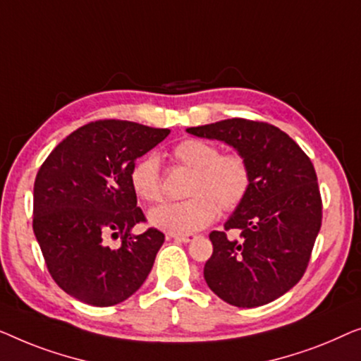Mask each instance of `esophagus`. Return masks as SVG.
Segmentation results:
<instances>
[{
    "instance_id": "esophagus-1",
    "label": "esophagus",
    "mask_w": 361,
    "mask_h": 361,
    "mask_svg": "<svg viewBox=\"0 0 361 361\" xmlns=\"http://www.w3.org/2000/svg\"><path fill=\"white\" fill-rule=\"evenodd\" d=\"M171 238H175V240L183 242V243H188V242L195 240L196 235H192V233H186V235H171Z\"/></svg>"
}]
</instances>
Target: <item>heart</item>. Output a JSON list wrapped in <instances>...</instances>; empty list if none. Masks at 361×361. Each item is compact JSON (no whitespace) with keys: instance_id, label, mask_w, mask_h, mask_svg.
<instances>
[{"instance_id":"obj_1","label":"heart","mask_w":361,"mask_h":361,"mask_svg":"<svg viewBox=\"0 0 361 361\" xmlns=\"http://www.w3.org/2000/svg\"><path fill=\"white\" fill-rule=\"evenodd\" d=\"M173 159L192 171L186 201L165 202L149 212L155 229L171 235L204 229L216 221L219 209L233 211L245 200L252 185L250 165L240 154H221L217 145L201 139H186L175 145ZM130 186L145 202L161 197L160 164L155 155L142 157L132 166Z\"/></svg>"}]
</instances>
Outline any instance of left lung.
Segmentation results:
<instances>
[{
  "label": "left lung",
  "mask_w": 361,
  "mask_h": 361,
  "mask_svg": "<svg viewBox=\"0 0 361 361\" xmlns=\"http://www.w3.org/2000/svg\"><path fill=\"white\" fill-rule=\"evenodd\" d=\"M186 132L224 142L243 155L252 173L248 195L224 224L240 237L209 233L207 286L237 307L275 301L302 278L321 231L322 201L311 160L291 137L267 123L235 118Z\"/></svg>",
  "instance_id": "left-lung-1"
}]
</instances>
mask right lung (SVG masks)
<instances>
[{
  "instance_id": "right-lung-1",
  "label": "right lung",
  "mask_w": 361,
  "mask_h": 361,
  "mask_svg": "<svg viewBox=\"0 0 361 361\" xmlns=\"http://www.w3.org/2000/svg\"><path fill=\"white\" fill-rule=\"evenodd\" d=\"M169 129L129 121H96L52 150L34 183V233L54 281L91 306H114L149 276L165 235L132 227L144 222L130 186L135 160L159 145ZM121 236L119 249L107 245Z\"/></svg>"
}]
</instances>
